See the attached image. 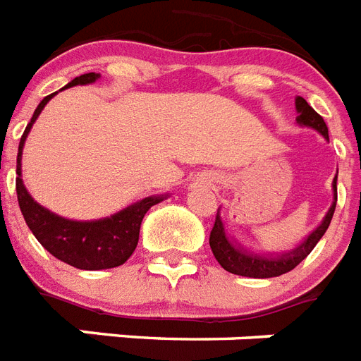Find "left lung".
I'll return each instance as SVG.
<instances>
[{
	"label": "left lung",
	"mask_w": 361,
	"mask_h": 361,
	"mask_svg": "<svg viewBox=\"0 0 361 361\" xmlns=\"http://www.w3.org/2000/svg\"><path fill=\"white\" fill-rule=\"evenodd\" d=\"M296 111H298V119L296 121L300 125L315 128L319 134H322L328 140V126L324 119L302 97L296 99ZM336 203L337 177L334 178V204L330 207L326 218L322 220L321 226L305 238L304 244H300L296 250L278 255V257H261V255H255V253H247L244 247L233 244L226 236V229H224V224L220 220V214H216L214 227L210 231L209 238L210 250L214 253L216 261L220 262L221 268H226L227 272L236 274V276H246V278H276V276L290 272L293 268L298 267L300 262L313 252L317 242L321 240L322 235L326 233L328 226H330L331 216H334V210H336Z\"/></svg>",
	"instance_id": "obj_1"
}]
</instances>
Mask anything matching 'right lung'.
<instances>
[{
	"label": "right lung",
	"instance_id": "1",
	"mask_svg": "<svg viewBox=\"0 0 361 361\" xmlns=\"http://www.w3.org/2000/svg\"><path fill=\"white\" fill-rule=\"evenodd\" d=\"M99 78L100 74H94V72L82 74V76L74 78L66 87L93 83ZM54 94L56 93L48 94L40 100L30 125L25 126L24 134L20 137L18 158H16V175H18L16 177V195H18L20 210H22L25 224L35 235V238L59 261L80 268V270H104V268L121 267L123 262L128 261V257L137 246L143 216L152 204L164 201V197L141 199L140 203H134L111 218L97 221L65 220L33 201L20 178L22 175V164H20L22 162V149H24L25 137L30 134L31 126Z\"/></svg>",
	"mask_w": 361,
	"mask_h": 361
}]
</instances>
